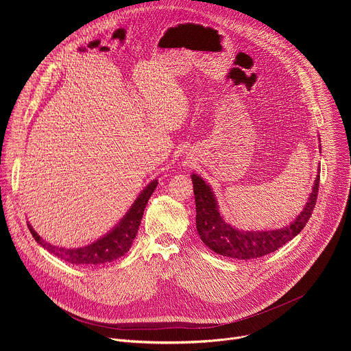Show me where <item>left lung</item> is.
Listing matches in <instances>:
<instances>
[{
	"mask_svg": "<svg viewBox=\"0 0 351 351\" xmlns=\"http://www.w3.org/2000/svg\"><path fill=\"white\" fill-rule=\"evenodd\" d=\"M190 178L195 198V226L199 237L214 253L237 260H252L274 253L302 232L315 207L319 186L318 169L304 208L289 225L268 230H243L225 221L211 184L197 173H191Z\"/></svg>",
	"mask_w": 351,
	"mask_h": 351,
	"instance_id": "obj_1",
	"label": "left lung"
}]
</instances>
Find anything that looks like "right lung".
Segmentation results:
<instances>
[{"instance_id":"add662e5","label":"right lung","mask_w":351,"mask_h":351,"mask_svg":"<svg viewBox=\"0 0 351 351\" xmlns=\"http://www.w3.org/2000/svg\"><path fill=\"white\" fill-rule=\"evenodd\" d=\"M157 184H158V179L149 182L137 195L134 203L128 210V213L122 217V219L104 236H101L87 245L73 247V248L53 245L51 243L45 241L33 229V226L29 222H27V228L30 229V233L33 234L34 240L43 248H45L47 252L54 254L56 257L64 260L65 263H69L73 265H101L106 263H111L125 256L129 252V248L132 247V243L137 234V230L144 214V208L148 203L149 197H152V194L154 193Z\"/></svg>"}]
</instances>
